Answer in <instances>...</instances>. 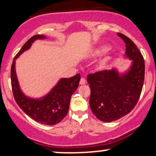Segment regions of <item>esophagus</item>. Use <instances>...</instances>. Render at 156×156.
Here are the masks:
<instances>
[{"mask_svg":"<svg viewBox=\"0 0 156 156\" xmlns=\"http://www.w3.org/2000/svg\"><path fill=\"white\" fill-rule=\"evenodd\" d=\"M87 83V81L84 78H81V80H80V84L83 85V84H86Z\"/></svg>","mask_w":156,"mask_h":156,"instance_id":"1","label":"esophagus"}]
</instances>
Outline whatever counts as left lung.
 Segmentation results:
<instances>
[{
    "label": "left lung",
    "mask_w": 156,
    "mask_h": 156,
    "mask_svg": "<svg viewBox=\"0 0 156 156\" xmlns=\"http://www.w3.org/2000/svg\"><path fill=\"white\" fill-rule=\"evenodd\" d=\"M126 46V56L133 64L125 74L115 69L102 70L87 75L91 93L90 106L98 119L111 122L124 117L136 105L144 81L143 55L134 42L126 35L117 33Z\"/></svg>",
    "instance_id": "8db88e82"
}]
</instances>
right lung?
<instances>
[{"label": "right lung", "instance_id": "1", "mask_svg": "<svg viewBox=\"0 0 156 156\" xmlns=\"http://www.w3.org/2000/svg\"><path fill=\"white\" fill-rule=\"evenodd\" d=\"M46 38L44 35H35L30 37L18 54L11 66V83L15 100L19 107L31 119L45 125H54L61 122L67 115L71 96L79 85L81 75L77 74L69 78H61L49 93L40 99L26 96L20 90L15 73V59L29 49L36 39Z\"/></svg>", "mask_w": 156, "mask_h": 156}]
</instances>
